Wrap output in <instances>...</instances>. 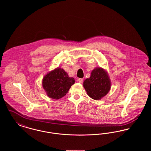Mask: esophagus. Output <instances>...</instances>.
I'll use <instances>...</instances> for the list:
<instances>
[{
  "label": "esophagus",
  "instance_id": "esophagus-1",
  "mask_svg": "<svg viewBox=\"0 0 151 151\" xmlns=\"http://www.w3.org/2000/svg\"><path fill=\"white\" fill-rule=\"evenodd\" d=\"M78 81H79V82L80 83H82L83 82V79H82V78H79V79H78Z\"/></svg>",
  "mask_w": 151,
  "mask_h": 151
}]
</instances>
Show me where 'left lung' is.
Segmentation results:
<instances>
[{
  "mask_svg": "<svg viewBox=\"0 0 151 151\" xmlns=\"http://www.w3.org/2000/svg\"><path fill=\"white\" fill-rule=\"evenodd\" d=\"M83 86L91 98L98 100L108 93L111 84L106 72L101 68H96L91 77L84 80Z\"/></svg>",
  "mask_w": 151,
  "mask_h": 151,
  "instance_id": "left-lung-1",
  "label": "left lung"
}]
</instances>
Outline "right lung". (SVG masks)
I'll return each instance as SVG.
<instances>
[{
  "mask_svg": "<svg viewBox=\"0 0 151 151\" xmlns=\"http://www.w3.org/2000/svg\"><path fill=\"white\" fill-rule=\"evenodd\" d=\"M75 82V79L70 78L63 69L58 68L43 78L42 86L49 97L58 100L67 93Z\"/></svg>",
  "mask_w": 151,
  "mask_h": 151,
  "instance_id": "1",
  "label": "right lung"
}]
</instances>
